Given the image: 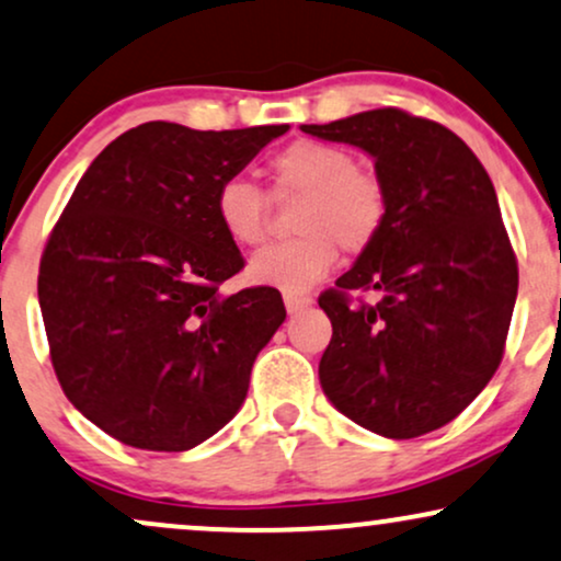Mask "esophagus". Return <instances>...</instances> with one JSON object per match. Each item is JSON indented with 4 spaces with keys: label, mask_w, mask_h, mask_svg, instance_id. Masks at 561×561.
Masks as SVG:
<instances>
[{
    "label": "esophagus",
    "mask_w": 561,
    "mask_h": 561,
    "mask_svg": "<svg viewBox=\"0 0 561 561\" xmlns=\"http://www.w3.org/2000/svg\"><path fill=\"white\" fill-rule=\"evenodd\" d=\"M310 302H313V298H308V295H285V306L289 313H298V310L308 308Z\"/></svg>",
    "instance_id": "esophagus-1"
}]
</instances>
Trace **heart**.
Wrapping results in <instances>:
<instances>
[{
  "instance_id": "heart-1",
  "label": "heart",
  "mask_w": 561,
  "mask_h": 561,
  "mask_svg": "<svg viewBox=\"0 0 561 561\" xmlns=\"http://www.w3.org/2000/svg\"><path fill=\"white\" fill-rule=\"evenodd\" d=\"M274 195L300 198L293 227L298 238L263 248L248 276L255 285L302 293L323 279L340 255L374 245L387 219V191L360 170L347 148L323 140H295L268 161ZM214 214L234 245L255 248L268 232V198L251 180L227 178L216 187Z\"/></svg>"
}]
</instances>
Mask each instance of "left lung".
Returning a JSON list of instances; mask_svg holds the SVG:
<instances>
[{
    "instance_id": "8db88e82",
    "label": "left lung",
    "mask_w": 561,
    "mask_h": 561,
    "mask_svg": "<svg viewBox=\"0 0 561 561\" xmlns=\"http://www.w3.org/2000/svg\"><path fill=\"white\" fill-rule=\"evenodd\" d=\"M302 133L363 148L387 191L381 234L319 298L332 321L323 394L387 438L447 426L496 374L517 298L489 172L447 127L394 106Z\"/></svg>"
}]
</instances>
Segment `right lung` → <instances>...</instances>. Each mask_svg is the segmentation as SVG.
Masks as SVG:
<instances>
[{"label": "right lung", "mask_w": 561, "mask_h": 561, "mask_svg": "<svg viewBox=\"0 0 561 561\" xmlns=\"http://www.w3.org/2000/svg\"><path fill=\"white\" fill-rule=\"evenodd\" d=\"M287 130L133 127L91 161L54 225L38 268L54 374L127 447L193 449L245 400L287 310L274 287L219 293L245 261L214 195Z\"/></svg>", "instance_id": "add662e5"}]
</instances>
